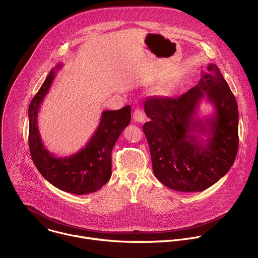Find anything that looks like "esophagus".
<instances>
[{"label":"esophagus","instance_id":"esophagus-1","mask_svg":"<svg viewBox=\"0 0 258 258\" xmlns=\"http://www.w3.org/2000/svg\"><path fill=\"white\" fill-rule=\"evenodd\" d=\"M134 119H135V121H138L140 123L144 122L145 119H146L144 111L141 110V109H136L135 112H134Z\"/></svg>","mask_w":258,"mask_h":258}]
</instances>
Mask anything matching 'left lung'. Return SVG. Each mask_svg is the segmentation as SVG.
Instances as JSON below:
<instances>
[{
    "label": "left lung",
    "instance_id": "left-lung-1",
    "mask_svg": "<svg viewBox=\"0 0 258 258\" xmlns=\"http://www.w3.org/2000/svg\"><path fill=\"white\" fill-rule=\"evenodd\" d=\"M205 98L213 105L214 113L201 119L197 112ZM144 108L151 119L143 131L153 172L165 186L177 191H203L234 164L239 144L238 106L215 63L208 64L199 84L183 95L149 97Z\"/></svg>",
    "mask_w": 258,
    "mask_h": 258
}]
</instances>
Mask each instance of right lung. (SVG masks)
Segmentation results:
<instances>
[{
  "label": "right lung",
  "instance_id": "add662e5",
  "mask_svg": "<svg viewBox=\"0 0 258 258\" xmlns=\"http://www.w3.org/2000/svg\"><path fill=\"white\" fill-rule=\"evenodd\" d=\"M61 66L56 64L49 72L29 105L30 154L37 170L50 184L69 194L88 195L99 190L111 177V152L118 137L130 124L131 106L103 111L97 130L85 147L73 155L56 157L42 143L37 115Z\"/></svg>",
  "mask_w": 258,
  "mask_h": 258
}]
</instances>
